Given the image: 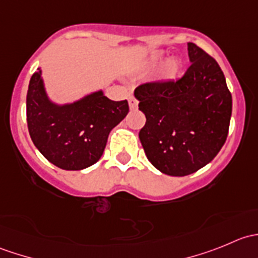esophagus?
Instances as JSON below:
<instances>
[{
	"label": "esophagus",
	"mask_w": 258,
	"mask_h": 258,
	"mask_svg": "<svg viewBox=\"0 0 258 258\" xmlns=\"http://www.w3.org/2000/svg\"><path fill=\"white\" fill-rule=\"evenodd\" d=\"M128 105H130V108H131V110H136L137 106H139V101H137L135 97H130Z\"/></svg>",
	"instance_id": "1"
}]
</instances>
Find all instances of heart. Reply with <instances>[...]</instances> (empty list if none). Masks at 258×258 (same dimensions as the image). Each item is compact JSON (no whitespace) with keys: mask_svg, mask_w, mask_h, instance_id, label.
<instances>
[{"mask_svg":"<svg viewBox=\"0 0 258 258\" xmlns=\"http://www.w3.org/2000/svg\"><path fill=\"white\" fill-rule=\"evenodd\" d=\"M163 58H165V52L155 51L150 54L147 62L150 66H155V64L161 63V62L163 61ZM179 70H181V64H179V62L177 61V59H175V58L170 59V61L166 63V66L163 67L162 72H161L160 79L163 81L173 80L176 76H177Z\"/></svg>","mask_w":258,"mask_h":258,"instance_id":"1","label":"heart"}]
</instances>
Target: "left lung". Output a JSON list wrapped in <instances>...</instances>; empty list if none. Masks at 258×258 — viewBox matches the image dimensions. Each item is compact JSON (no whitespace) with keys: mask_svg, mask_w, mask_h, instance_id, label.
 <instances>
[{"mask_svg":"<svg viewBox=\"0 0 258 258\" xmlns=\"http://www.w3.org/2000/svg\"><path fill=\"white\" fill-rule=\"evenodd\" d=\"M189 63L181 80L135 90L146 124L139 137L148 161L168 176L196 172L226 142L232 96L216 59L187 42Z\"/></svg>","mask_w":258,"mask_h":258,"instance_id":"left-lung-1","label":"left lung"}]
</instances>
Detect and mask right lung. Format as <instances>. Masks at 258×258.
Masks as SVG:
<instances>
[{"mask_svg":"<svg viewBox=\"0 0 258 258\" xmlns=\"http://www.w3.org/2000/svg\"><path fill=\"white\" fill-rule=\"evenodd\" d=\"M26 112L37 150L57 167L79 171L100 160L110 132L128 113V103L110 100L103 90L74 102H54L38 67L28 85Z\"/></svg>","mask_w":258,"mask_h":258,"instance_id":"1","label":"right lung"}]
</instances>
